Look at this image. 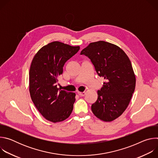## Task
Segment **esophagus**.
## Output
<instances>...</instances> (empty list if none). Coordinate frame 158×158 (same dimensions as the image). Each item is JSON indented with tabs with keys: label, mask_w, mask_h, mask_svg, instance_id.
Listing matches in <instances>:
<instances>
[{
	"label": "esophagus",
	"mask_w": 158,
	"mask_h": 158,
	"mask_svg": "<svg viewBox=\"0 0 158 158\" xmlns=\"http://www.w3.org/2000/svg\"><path fill=\"white\" fill-rule=\"evenodd\" d=\"M77 94H78L79 96H84L85 94V92H78Z\"/></svg>",
	"instance_id": "obj_1"
}]
</instances>
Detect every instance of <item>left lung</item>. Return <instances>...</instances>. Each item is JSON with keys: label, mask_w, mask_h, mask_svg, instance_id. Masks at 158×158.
Returning <instances> with one entry per match:
<instances>
[{"label": "left lung", "mask_w": 158, "mask_h": 158, "mask_svg": "<svg viewBox=\"0 0 158 158\" xmlns=\"http://www.w3.org/2000/svg\"><path fill=\"white\" fill-rule=\"evenodd\" d=\"M81 55L89 57L98 76L104 79L91 106L93 114L106 122L116 119L128 106L136 86L129 57L118 46L102 40L89 44Z\"/></svg>", "instance_id": "obj_1"}]
</instances>
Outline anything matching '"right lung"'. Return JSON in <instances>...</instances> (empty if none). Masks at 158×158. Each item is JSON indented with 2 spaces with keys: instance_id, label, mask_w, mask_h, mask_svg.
I'll return each mask as SVG.
<instances>
[{
  "instance_id": "right-lung-1",
  "label": "right lung",
  "mask_w": 158,
  "mask_h": 158,
  "mask_svg": "<svg viewBox=\"0 0 158 158\" xmlns=\"http://www.w3.org/2000/svg\"><path fill=\"white\" fill-rule=\"evenodd\" d=\"M79 49V46L54 41L42 47L33 58L29 71L31 97L40 113L49 121H62L73 110L76 94L57 88V78L67 60Z\"/></svg>"
}]
</instances>
